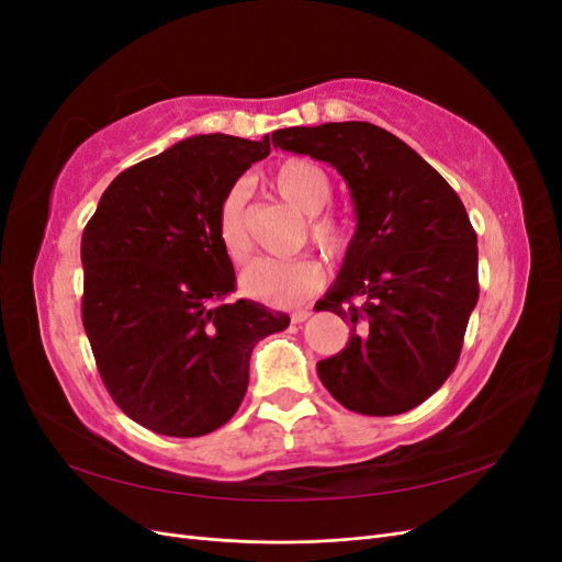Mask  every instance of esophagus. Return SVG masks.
Returning <instances> with one entry per match:
<instances>
[{"instance_id":"34e87169","label":"esophagus","mask_w":562,"mask_h":562,"mask_svg":"<svg viewBox=\"0 0 562 562\" xmlns=\"http://www.w3.org/2000/svg\"><path fill=\"white\" fill-rule=\"evenodd\" d=\"M310 316H312L310 310H297V312L291 314V321H293V323H304Z\"/></svg>"}]
</instances>
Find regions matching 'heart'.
<instances>
[{
    "instance_id": "b5f03b06",
    "label": "heart",
    "mask_w": 562,
    "mask_h": 562,
    "mask_svg": "<svg viewBox=\"0 0 562 562\" xmlns=\"http://www.w3.org/2000/svg\"><path fill=\"white\" fill-rule=\"evenodd\" d=\"M271 187L277 194L302 215H318L330 203L333 187L328 176L307 159H288L274 173ZM310 239L328 255L342 258L349 236L333 217H312L307 223ZM215 236L227 258L241 265L250 255V236L246 227V194L241 184H234L223 196L215 213ZM323 283V269L312 258L295 260H252L239 277V291L271 307H293L314 295Z\"/></svg>"
}]
</instances>
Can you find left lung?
Listing matches in <instances>:
<instances>
[{
	"mask_svg": "<svg viewBox=\"0 0 562 562\" xmlns=\"http://www.w3.org/2000/svg\"><path fill=\"white\" fill-rule=\"evenodd\" d=\"M271 143L337 168L353 199L356 232L318 302L349 323L351 337L318 361L323 386L361 415L413 411L450 378L479 302V239L462 199L375 124L279 128Z\"/></svg>",
	"mask_w": 562,
	"mask_h": 562,
	"instance_id": "1",
	"label": "left lung"
}]
</instances>
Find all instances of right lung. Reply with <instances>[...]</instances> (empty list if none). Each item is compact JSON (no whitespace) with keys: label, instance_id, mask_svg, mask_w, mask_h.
Masks as SVG:
<instances>
[{"label":"right lung","instance_id":"obj_1","mask_svg":"<svg viewBox=\"0 0 562 562\" xmlns=\"http://www.w3.org/2000/svg\"><path fill=\"white\" fill-rule=\"evenodd\" d=\"M262 140L192 135L119 173L81 234V321L110 396L161 436H206L239 411L252 347L288 314L227 302L234 267L215 236L227 190Z\"/></svg>","mask_w":562,"mask_h":562}]
</instances>
